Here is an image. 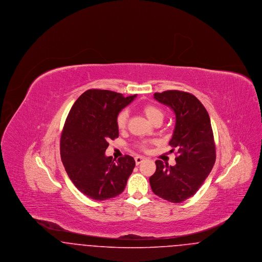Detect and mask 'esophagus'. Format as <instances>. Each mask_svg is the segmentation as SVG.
<instances>
[{"instance_id":"1","label":"esophagus","mask_w":262,"mask_h":262,"mask_svg":"<svg viewBox=\"0 0 262 262\" xmlns=\"http://www.w3.org/2000/svg\"><path fill=\"white\" fill-rule=\"evenodd\" d=\"M144 157H142V156H137L136 158H135V160H136V164L137 165H139V164H141V163L144 161Z\"/></svg>"}]
</instances>
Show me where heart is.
Masks as SVG:
<instances>
[{"label": "heart", "mask_w": 262, "mask_h": 262, "mask_svg": "<svg viewBox=\"0 0 262 262\" xmlns=\"http://www.w3.org/2000/svg\"><path fill=\"white\" fill-rule=\"evenodd\" d=\"M141 110L152 124L162 123L163 119H164V112L159 106L152 104V103H147L141 107ZM127 122H128V112L126 110H122L118 114L117 119H116L118 128L121 130L125 129L127 125ZM139 147L142 150L146 149V143H140Z\"/></svg>", "instance_id": "b5f03b06"}]
</instances>
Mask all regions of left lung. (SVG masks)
<instances>
[{
    "label": "left lung",
    "instance_id": "8db88e82",
    "mask_svg": "<svg viewBox=\"0 0 262 262\" xmlns=\"http://www.w3.org/2000/svg\"><path fill=\"white\" fill-rule=\"evenodd\" d=\"M154 98L169 106L176 115L174 134L169 144L177 150V164L156 161L149 178L152 191L170 202L180 203L194 195L211 172L216 160L215 142L209 115L194 95L167 90Z\"/></svg>",
    "mask_w": 262,
    "mask_h": 262
}]
</instances>
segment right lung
<instances>
[{
    "instance_id": "1",
    "label": "right lung",
    "mask_w": 262,
    "mask_h": 262,
    "mask_svg": "<svg viewBox=\"0 0 262 262\" xmlns=\"http://www.w3.org/2000/svg\"><path fill=\"white\" fill-rule=\"evenodd\" d=\"M137 95L124 97L110 90L89 89L76 100L69 113L61 136V158L76 188L94 200L121 194L136 166L125 155L107 157L110 139L119 137L118 114Z\"/></svg>"
}]
</instances>
